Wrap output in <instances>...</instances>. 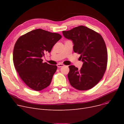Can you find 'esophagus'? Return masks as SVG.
Returning <instances> with one entry per match:
<instances>
[{
	"label": "esophagus",
	"mask_w": 124,
	"mask_h": 124,
	"mask_svg": "<svg viewBox=\"0 0 124 124\" xmlns=\"http://www.w3.org/2000/svg\"><path fill=\"white\" fill-rule=\"evenodd\" d=\"M57 67H58V68H60V67H61L64 66V65H63V64H57Z\"/></svg>",
	"instance_id": "1"
}]
</instances>
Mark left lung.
Masks as SVG:
<instances>
[{
	"label": "left lung",
	"instance_id": "left-lung-1",
	"mask_svg": "<svg viewBox=\"0 0 124 124\" xmlns=\"http://www.w3.org/2000/svg\"><path fill=\"white\" fill-rule=\"evenodd\" d=\"M62 33L72 41L74 52L80 54L83 62L80 70L74 65L69 66L68 78L71 85L79 90L92 88L101 79L107 68L108 52L102 37L83 25Z\"/></svg>",
	"mask_w": 124,
	"mask_h": 124
}]
</instances>
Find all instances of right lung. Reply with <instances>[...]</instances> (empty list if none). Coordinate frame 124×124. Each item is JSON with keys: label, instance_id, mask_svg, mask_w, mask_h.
<instances>
[{"label": "right lung", "instance_id": "obj_1", "mask_svg": "<svg viewBox=\"0 0 124 124\" xmlns=\"http://www.w3.org/2000/svg\"><path fill=\"white\" fill-rule=\"evenodd\" d=\"M58 33L36 29L19 37L13 52V61L21 78L31 88L40 91L48 87L56 72V65L43 63L42 58L50 53L61 38Z\"/></svg>", "mask_w": 124, "mask_h": 124}]
</instances>
